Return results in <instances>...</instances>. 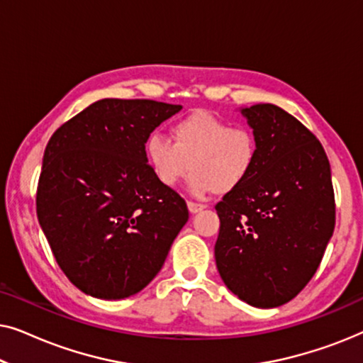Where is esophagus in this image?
I'll list each match as a JSON object with an SVG mask.
<instances>
[{"instance_id":"esophagus-1","label":"esophagus","mask_w":363,"mask_h":363,"mask_svg":"<svg viewBox=\"0 0 363 363\" xmlns=\"http://www.w3.org/2000/svg\"><path fill=\"white\" fill-rule=\"evenodd\" d=\"M203 208H206V206L201 205V203L188 201V210H190V213H193V215H195V213H198V211H201Z\"/></svg>"}]
</instances>
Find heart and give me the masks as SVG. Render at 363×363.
I'll return each mask as SVG.
<instances>
[{"mask_svg": "<svg viewBox=\"0 0 363 363\" xmlns=\"http://www.w3.org/2000/svg\"><path fill=\"white\" fill-rule=\"evenodd\" d=\"M172 140L153 132L145 140V158L163 186L175 188L186 173L195 195L228 193L241 186L257 162V140L246 127L210 112L182 117L172 127Z\"/></svg>", "mask_w": 363, "mask_h": 363, "instance_id": "obj_1", "label": "heart"}]
</instances>
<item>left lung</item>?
<instances>
[{
  "label": "left lung",
  "mask_w": 363,
  "mask_h": 363,
  "mask_svg": "<svg viewBox=\"0 0 363 363\" xmlns=\"http://www.w3.org/2000/svg\"><path fill=\"white\" fill-rule=\"evenodd\" d=\"M257 140V162L241 186L216 203V266L233 294L277 307L315 274L335 226L324 147L296 117L272 104L241 108Z\"/></svg>",
  "instance_id": "obj_1"
}]
</instances>
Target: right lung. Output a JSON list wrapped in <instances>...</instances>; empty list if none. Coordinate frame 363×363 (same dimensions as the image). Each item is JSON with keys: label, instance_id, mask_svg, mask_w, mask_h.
Here are the masks:
<instances>
[{"label": "right lung", "instance_id": "add662e5", "mask_svg": "<svg viewBox=\"0 0 363 363\" xmlns=\"http://www.w3.org/2000/svg\"><path fill=\"white\" fill-rule=\"evenodd\" d=\"M182 106L102 99L49 138L38 220L77 289L97 299L140 292L162 269L188 208L148 167L145 140Z\"/></svg>", "mask_w": 363, "mask_h": 363}]
</instances>
